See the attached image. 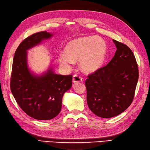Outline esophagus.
<instances>
[{
	"label": "esophagus",
	"instance_id": "obj_1",
	"mask_svg": "<svg viewBox=\"0 0 150 150\" xmlns=\"http://www.w3.org/2000/svg\"><path fill=\"white\" fill-rule=\"evenodd\" d=\"M73 82L74 83H79L82 82V78L78 75H74L73 76Z\"/></svg>",
	"mask_w": 150,
	"mask_h": 150
}]
</instances>
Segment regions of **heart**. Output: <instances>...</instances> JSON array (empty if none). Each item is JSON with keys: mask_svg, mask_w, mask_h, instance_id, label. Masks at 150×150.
Here are the masks:
<instances>
[{"mask_svg": "<svg viewBox=\"0 0 150 150\" xmlns=\"http://www.w3.org/2000/svg\"><path fill=\"white\" fill-rule=\"evenodd\" d=\"M108 45L99 36H82L70 41L67 43L64 52L58 56V62L63 68L72 69L74 62L79 61L81 71L93 73L99 70L104 63Z\"/></svg>", "mask_w": 150, "mask_h": 150, "instance_id": "obj_1", "label": "heart"}]
</instances>
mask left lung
Returning a JSON list of instances; mask_svg holds the SVG:
<instances>
[{
	"label": "left lung",
	"mask_w": 150,
	"mask_h": 150,
	"mask_svg": "<svg viewBox=\"0 0 150 150\" xmlns=\"http://www.w3.org/2000/svg\"><path fill=\"white\" fill-rule=\"evenodd\" d=\"M117 51L108 65L88 76L85 81L87 102L94 114L111 118L121 114L132 103L139 79L133 52L112 39Z\"/></svg>",
	"instance_id": "obj_1"
}]
</instances>
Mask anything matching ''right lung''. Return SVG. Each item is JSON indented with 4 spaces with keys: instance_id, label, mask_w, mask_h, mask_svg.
Returning a JSON list of instances; mask_svg holds the SVG:
<instances>
[{
    "instance_id": "1",
    "label": "right lung",
    "mask_w": 150,
    "mask_h": 150,
    "mask_svg": "<svg viewBox=\"0 0 150 150\" xmlns=\"http://www.w3.org/2000/svg\"><path fill=\"white\" fill-rule=\"evenodd\" d=\"M53 35L45 31L30 35L18 47L13 60L12 94L24 112L37 120L56 117L62 109L63 94L72 87V76L56 74L51 65L41 74L32 72L28 67L27 51Z\"/></svg>"
}]
</instances>
